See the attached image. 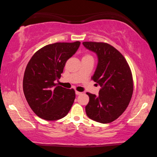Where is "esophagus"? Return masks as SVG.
<instances>
[{
  "label": "esophagus",
  "mask_w": 157,
  "mask_h": 157,
  "mask_svg": "<svg viewBox=\"0 0 157 157\" xmlns=\"http://www.w3.org/2000/svg\"><path fill=\"white\" fill-rule=\"evenodd\" d=\"M81 94H82L81 92H79V91H75V94H76V95H80Z\"/></svg>",
  "instance_id": "34e87169"
}]
</instances>
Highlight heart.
Listing matches in <instances>:
<instances>
[{
	"mask_svg": "<svg viewBox=\"0 0 157 157\" xmlns=\"http://www.w3.org/2000/svg\"><path fill=\"white\" fill-rule=\"evenodd\" d=\"M83 57H91V55H90L86 54V55H85Z\"/></svg>",
	"mask_w": 157,
	"mask_h": 157,
	"instance_id": "heart-1",
	"label": "heart"
}]
</instances>
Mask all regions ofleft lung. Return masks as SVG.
Returning <instances> with one entry per match:
<instances>
[{"instance_id": "left-lung-1", "label": "left lung", "mask_w": 157, "mask_h": 157, "mask_svg": "<svg viewBox=\"0 0 157 157\" xmlns=\"http://www.w3.org/2000/svg\"><path fill=\"white\" fill-rule=\"evenodd\" d=\"M82 44L97 55L92 79L101 86L98 96L86 93L89 96L86 115L98 123H111L122 115L131 100L134 89L131 70L123 55L111 45L92 41Z\"/></svg>"}]
</instances>
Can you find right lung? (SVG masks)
Returning <instances> with one entry per match:
<instances>
[{"instance_id": "add662e5", "label": "right lung", "mask_w": 157, "mask_h": 157, "mask_svg": "<svg viewBox=\"0 0 157 157\" xmlns=\"http://www.w3.org/2000/svg\"><path fill=\"white\" fill-rule=\"evenodd\" d=\"M80 42L49 44L34 53L26 66L23 89L34 113L46 121L67 115L75 98L74 89L55 84L61 78L66 61L75 54Z\"/></svg>"}]
</instances>
